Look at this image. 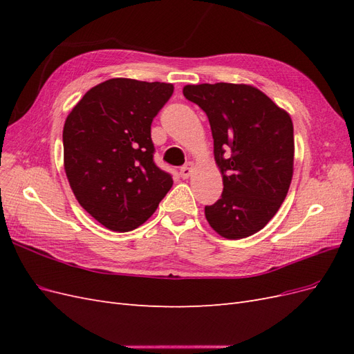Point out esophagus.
<instances>
[{
  "mask_svg": "<svg viewBox=\"0 0 354 354\" xmlns=\"http://www.w3.org/2000/svg\"><path fill=\"white\" fill-rule=\"evenodd\" d=\"M192 171H194V164L192 162H187L185 167H181V169H180L181 178H189L192 176Z\"/></svg>",
  "mask_w": 354,
  "mask_h": 354,
  "instance_id": "obj_1",
  "label": "esophagus"
}]
</instances>
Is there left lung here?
<instances>
[{"label": "left lung", "instance_id": "obj_1", "mask_svg": "<svg viewBox=\"0 0 354 354\" xmlns=\"http://www.w3.org/2000/svg\"><path fill=\"white\" fill-rule=\"evenodd\" d=\"M183 94L208 116L223 176L221 198L205 207L209 226L227 239L251 236L273 218L291 185V116L245 84L186 85Z\"/></svg>", "mask_w": 354, "mask_h": 354}]
</instances>
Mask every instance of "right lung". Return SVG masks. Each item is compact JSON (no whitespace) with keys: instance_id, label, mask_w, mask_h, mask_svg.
I'll return each mask as SVG.
<instances>
[{"instance_id":"right-lung-1","label":"right lung","mask_w":354,"mask_h":354,"mask_svg":"<svg viewBox=\"0 0 354 354\" xmlns=\"http://www.w3.org/2000/svg\"><path fill=\"white\" fill-rule=\"evenodd\" d=\"M173 84L112 78L95 85L63 127V156L80 205L104 227L137 229L156 211L173 177L153 160L151 125Z\"/></svg>"}]
</instances>
